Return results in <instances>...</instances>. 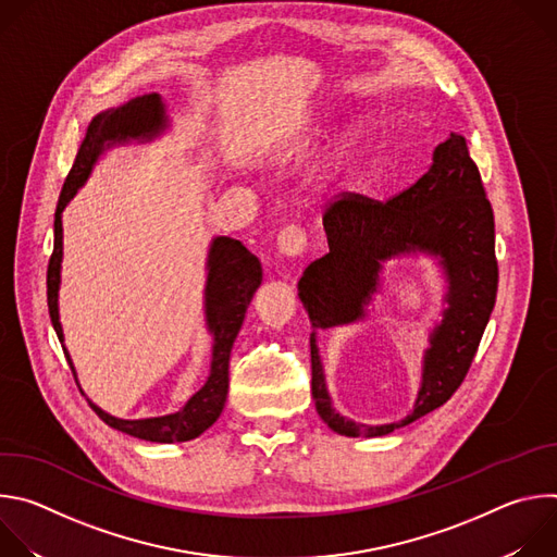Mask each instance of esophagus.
I'll list each match as a JSON object with an SVG mask.
<instances>
[{
    "label": "esophagus",
    "instance_id": "34e87169",
    "mask_svg": "<svg viewBox=\"0 0 557 557\" xmlns=\"http://www.w3.org/2000/svg\"><path fill=\"white\" fill-rule=\"evenodd\" d=\"M308 249V240H306V233L301 226H284L277 235V253L282 258H297L304 256Z\"/></svg>",
    "mask_w": 557,
    "mask_h": 557
}]
</instances>
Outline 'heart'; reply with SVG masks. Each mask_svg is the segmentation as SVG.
I'll return each instance as SVG.
<instances>
[{
  "label": "heart",
  "mask_w": 557,
  "mask_h": 557,
  "mask_svg": "<svg viewBox=\"0 0 557 557\" xmlns=\"http://www.w3.org/2000/svg\"><path fill=\"white\" fill-rule=\"evenodd\" d=\"M322 127H326V116H314L312 129L322 132ZM363 134H366V129H363L361 123H352L342 132L337 143L324 156V161L320 163V168H317V185L326 189V187L335 185L346 174V170L352 165V161L361 149Z\"/></svg>",
  "instance_id": "obj_1"
}]
</instances>
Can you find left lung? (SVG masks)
I'll use <instances>...</instances> for the list:
<instances>
[{
	"label": "left lung",
	"mask_w": 557,
	"mask_h": 557,
	"mask_svg": "<svg viewBox=\"0 0 557 557\" xmlns=\"http://www.w3.org/2000/svg\"><path fill=\"white\" fill-rule=\"evenodd\" d=\"M324 228L329 253L308 264L297 284L312 326L314 408L342 436H383L441 408L458 389L496 304L494 211L465 136L451 132L434 149L430 170L392 200L348 194L333 202ZM414 255L434 257L448 284L442 320L429 336L416 410L396 424L363 426L332 408L315 331L362 321L371 297L380 292L382 264Z\"/></svg>",
	"instance_id": "1"
}]
</instances>
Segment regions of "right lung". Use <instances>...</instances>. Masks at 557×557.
I'll return each instance as SVG.
<instances>
[{
  "mask_svg": "<svg viewBox=\"0 0 557 557\" xmlns=\"http://www.w3.org/2000/svg\"><path fill=\"white\" fill-rule=\"evenodd\" d=\"M165 129H170L168 106L163 97L156 92L134 97L119 108L99 112L86 129V138L82 140V147L76 151L74 165L61 189L57 213H54V251L48 264V310H50L52 329L61 342V348L65 352V359L72 368L74 379H76V370L63 344V329L59 322L63 209L76 196V191L88 183L95 165L99 163V158L108 149L116 145H127L134 140L149 143L161 136ZM260 284H262L260 260L240 240H233V237H226V235L213 237L207 253V284H205V322H207L209 335L213 337V346H211V368L205 385L194 396H189L187 404L178 412L165 414V417L134 419V421L116 419L103 412L97 404L88 399L90 408L99 414L103 423L134 438H143L151 443H183V441L198 438L222 414V408L226 404V392H228L231 348L237 333L243 329L245 312Z\"/></svg>",
  "mask_w": 557,
  "mask_h": 557,
  "instance_id": "right-lung-1",
  "label": "right lung"
}]
</instances>
